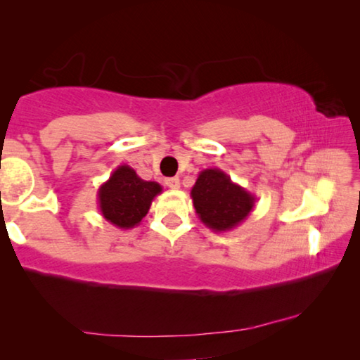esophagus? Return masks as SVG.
I'll return each mask as SVG.
<instances>
[{"instance_id":"esophagus-1","label":"esophagus","mask_w":360,"mask_h":360,"mask_svg":"<svg viewBox=\"0 0 360 360\" xmlns=\"http://www.w3.org/2000/svg\"><path fill=\"white\" fill-rule=\"evenodd\" d=\"M165 184H167L169 188H179L181 181H179V178H168V179L165 181Z\"/></svg>"}]
</instances>
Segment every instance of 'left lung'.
<instances>
[{"label": "left lung", "mask_w": 360, "mask_h": 360, "mask_svg": "<svg viewBox=\"0 0 360 360\" xmlns=\"http://www.w3.org/2000/svg\"><path fill=\"white\" fill-rule=\"evenodd\" d=\"M191 197L200 221L216 233L238 227L254 210L257 200L219 168L200 172Z\"/></svg>", "instance_id": "8db88e82"}]
</instances>
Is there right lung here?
Returning <instances> with one entry per match:
<instances>
[{"instance_id": "add662e5", "label": "right lung", "mask_w": 360, "mask_h": 360, "mask_svg": "<svg viewBox=\"0 0 360 360\" xmlns=\"http://www.w3.org/2000/svg\"><path fill=\"white\" fill-rule=\"evenodd\" d=\"M162 186L139 178L129 165H120L98 188V208L103 217L117 229H133L143 221Z\"/></svg>"}]
</instances>
